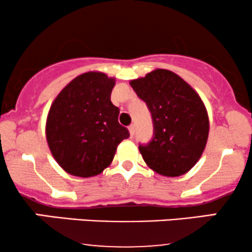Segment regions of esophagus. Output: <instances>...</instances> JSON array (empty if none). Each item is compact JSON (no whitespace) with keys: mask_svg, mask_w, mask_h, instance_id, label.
I'll return each mask as SVG.
<instances>
[{"mask_svg":"<svg viewBox=\"0 0 252 252\" xmlns=\"http://www.w3.org/2000/svg\"><path fill=\"white\" fill-rule=\"evenodd\" d=\"M128 129H129L130 136L132 137V135H134V132H135V126H134V124H130V126H128Z\"/></svg>","mask_w":252,"mask_h":252,"instance_id":"obj_1","label":"esophagus"}]
</instances>
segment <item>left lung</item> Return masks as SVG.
I'll return each instance as SVG.
<instances>
[{
  "label": "left lung",
  "instance_id": "obj_1",
  "mask_svg": "<svg viewBox=\"0 0 252 252\" xmlns=\"http://www.w3.org/2000/svg\"><path fill=\"white\" fill-rule=\"evenodd\" d=\"M146 102L154 124V136L140 144L144 162L164 176L187 173L206 147L210 122L201 98L174 72L158 68L130 82Z\"/></svg>",
  "mask_w": 252,
  "mask_h": 252
}]
</instances>
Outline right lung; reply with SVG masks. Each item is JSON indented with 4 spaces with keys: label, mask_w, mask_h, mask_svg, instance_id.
<instances>
[{
    "label": "right lung",
    "mask_w": 252,
    "mask_h": 252,
    "mask_svg": "<svg viewBox=\"0 0 252 252\" xmlns=\"http://www.w3.org/2000/svg\"><path fill=\"white\" fill-rule=\"evenodd\" d=\"M115 78L86 72L74 78L52 103L46 138L52 155L68 174L90 178L114 160L117 146L129 137L118 123L120 109L110 96Z\"/></svg>",
    "instance_id": "add662e5"
}]
</instances>
